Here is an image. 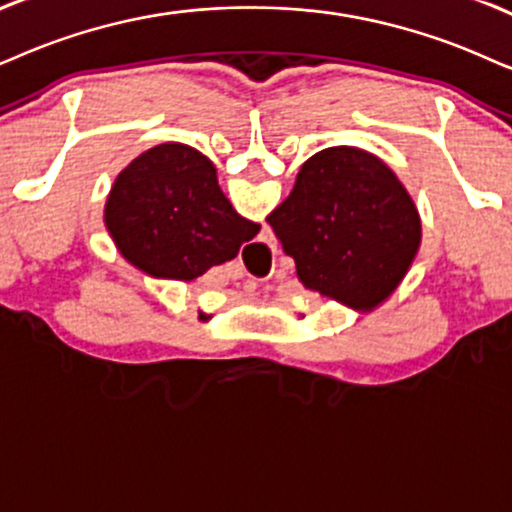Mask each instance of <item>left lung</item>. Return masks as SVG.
I'll use <instances>...</instances> for the list:
<instances>
[{"mask_svg": "<svg viewBox=\"0 0 512 512\" xmlns=\"http://www.w3.org/2000/svg\"><path fill=\"white\" fill-rule=\"evenodd\" d=\"M267 222L304 288L364 312L397 290L420 245V217L404 184L354 146L314 153Z\"/></svg>", "mask_w": 512, "mask_h": 512, "instance_id": "8db88e82", "label": "left lung"}]
</instances>
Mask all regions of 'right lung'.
<instances>
[{"label": "right lung", "instance_id": "1", "mask_svg": "<svg viewBox=\"0 0 512 512\" xmlns=\"http://www.w3.org/2000/svg\"><path fill=\"white\" fill-rule=\"evenodd\" d=\"M106 226L127 262L177 281L234 260L260 231L231 208L210 158L186 144L148 148L118 174Z\"/></svg>", "mask_w": 512, "mask_h": 512}]
</instances>
